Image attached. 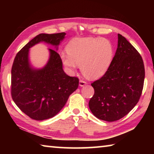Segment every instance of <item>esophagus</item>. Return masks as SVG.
<instances>
[{"instance_id": "obj_1", "label": "esophagus", "mask_w": 154, "mask_h": 154, "mask_svg": "<svg viewBox=\"0 0 154 154\" xmlns=\"http://www.w3.org/2000/svg\"><path fill=\"white\" fill-rule=\"evenodd\" d=\"M86 84H87V83L85 82H84V81H83V80H79V86L83 87V86H84V85H85Z\"/></svg>"}]
</instances>
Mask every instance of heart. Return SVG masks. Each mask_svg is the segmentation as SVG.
Returning a JSON list of instances; mask_svg holds the SVG:
<instances>
[{
  "instance_id": "1",
  "label": "heart",
  "mask_w": 154,
  "mask_h": 154,
  "mask_svg": "<svg viewBox=\"0 0 154 154\" xmlns=\"http://www.w3.org/2000/svg\"><path fill=\"white\" fill-rule=\"evenodd\" d=\"M66 53L60 55L62 64L71 70L81 66L83 75L89 79H97L110 67L114 48L107 38L100 37L75 38L66 45Z\"/></svg>"
}]
</instances>
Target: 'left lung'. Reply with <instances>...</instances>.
I'll use <instances>...</instances> for the list:
<instances>
[{"label": "left lung", "mask_w": 154, "mask_h": 154, "mask_svg": "<svg viewBox=\"0 0 154 154\" xmlns=\"http://www.w3.org/2000/svg\"><path fill=\"white\" fill-rule=\"evenodd\" d=\"M145 68L139 52L118 34V48L107 72L93 82L94 94L89 107L94 116L114 122L127 115L139 102L143 88Z\"/></svg>", "instance_id": "1"}]
</instances>
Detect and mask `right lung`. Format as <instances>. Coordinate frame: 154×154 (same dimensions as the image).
I'll use <instances>...</instances> for the list:
<instances>
[{"label": "right lung", "instance_id": "right-lung-1", "mask_svg": "<svg viewBox=\"0 0 154 154\" xmlns=\"http://www.w3.org/2000/svg\"><path fill=\"white\" fill-rule=\"evenodd\" d=\"M66 33L39 34L17 54L11 69V96L21 111L35 120L53 118L64 107L69 96L79 86V79L70 77L62 69L61 58L48 49L49 60L41 69L31 65L29 49L44 42L58 47Z\"/></svg>", "mask_w": 154, "mask_h": 154}]
</instances>
